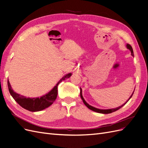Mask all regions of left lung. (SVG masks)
<instances>
[{"label": "left lung", "instance_id": "1", "mask_svg": "<svg viewBox=\"0 0 148 148\" xmlns=\"http://www.w3.org/2000/svg\"><path fill=\"white\" fill-rule=\"evenodd\" d=\"M127 48L131 51L132 55V56H133V49H132V46H131L130 44H127ZM133 93H134V92H133ZM133 93H132V95H131V97H130V98L128 99V101H127L125 104H122V106H119V107H118V108H115V109H105V110H104V109H99L95 108H94V107H93V106H92L89 105V104H88L86 101H85V99H84V98H83V97H82V89H81V88H80V97H81V98H82V101H83L84 103L85 104V105L86 106L88 109H91V110H92V111H95V112H99V113H102V114H109V113H112V112H114V111H116L117 110H118V109H119L120 108H121L123 106H124L125 104L128 101V100H129V99L132 98V95H133Z\"/></svg>", "mask_w": 148, "mask_h": 148}]
</instances>
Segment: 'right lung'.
Here are the masks:
<instances>
[{
	"instance_id": "add662e5",
	"label": "right lung",
	"mask_w": 148,
	"mask_h": 148,
	"mask_svg": "<svg viewBox=\"0 0 148 148\" xmlns=\"http://www.w3.org/2000/svg\"><path fill=\"white\" fill-rule=\"evenodd\" d=\"M71 75V73L66 75L64 77H63L59 81L56 86L49 93L44 95V96L41 97L40 98H30L22 96V95L18 94L13 91L11 87V85L10 84V82H9L8 79L7 81V84L9 92H10V95H12L13 99L22 108H25L26 110L29 111L36 112L43 110V109L49 107L51 104H53L57 97V95H58V84L66 79L69 78Z\"/></svg>"
}]
</instances>
